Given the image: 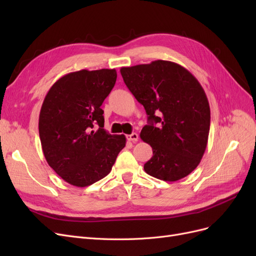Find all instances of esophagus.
I'll return each instance as SVG.
<instances>
[{
	"label": "esophagus",
	"mask_w": 256,
	"mask_h": 256,
	"mask_svg": "<svg viewBox=\"0 0 256 256\" xmlns=\"http://www.w3.org/2000/svg\"><path fill=\"white\" fill-rule=\"evenodd\" d=\"M127 140H128V141H131V142H136V141L138 140V134H136V132L131 134H128V136H127Z\"/></svg>",
	"instance_id": "34e87169"
}]
</instances>
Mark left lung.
Listing matches in <instances>:
<instances>
[{"label": "left lung", "instance_id": "obj_1", "mask_svg": "<svg viewBox=\"0 0 256 256\" xmlns=\"http://www.w3.org/2000/svg\"><path fill=\"white\" fill-rule=\"evenodd\" d=\"M124 82L148 115L140 136L152 148L144 171L176 182L200 164L205 152L210 108L202 85L189 70L170 60L122 67Z\"/></svg>", "mask_w": 256, "mask_h": 256}]
</instances>
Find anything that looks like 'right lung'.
<instances>
[{
  "label": "right lung",
  "mask_w": 256,
  "mask_h": 256,
  "mask_svg": "<svg viewBox=\"0 0 256 256\" xmlns=\"http://www.w3.org/2000/svg\"><path fill=\"white\" fill-rule=\"evenodd\" d=\"M116 78L115 69H82L60 78L44 99L38 129L44 158L76 187L102 180L126 145L125 136L104 129L100 108Z\"/></svg>",
  "instance_id": "1"
}]
</instances>
